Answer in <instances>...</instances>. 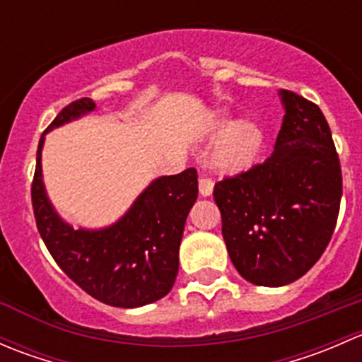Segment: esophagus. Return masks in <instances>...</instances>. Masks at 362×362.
Wrapping results in <instances>:
<instances>
[{
	"instance_id": "esophagus-1",
	"label": "esophagus",
	"mask_w": 362,
	"mask_h": 362,
	"mask_svg": "<svg viewBox=\"0 0 362 362\" xmlns=\"http://www.w3.org/2000/svg\"><path fill=\"white\" fill-rule=\"evenodd\" d=\"M211 192H214V180L206 177H199V194L206 198V196H211Z\"/></svg>"
}]
</instances>
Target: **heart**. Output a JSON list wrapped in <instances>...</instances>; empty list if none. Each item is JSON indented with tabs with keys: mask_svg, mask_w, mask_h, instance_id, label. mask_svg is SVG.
<instances>
[{
	"mask_svg": "<svg viewBox=\"0 0 362 362\" xmlns=\"http://www.w3.org/2000/svg\"><path fill=\"white\" fill-rule=\"evenodd\" d=\"M214 148V164L224 173H240L252 166L262 148V131L257 122L242 119L233 122L228 112H215L208 124V134L220 136Z\"/></svg>",
	"mask_w": 362,
	"mask_h": 362,
	"instance_id": "obj_1",
	"label": "heart"
}]
</instances>
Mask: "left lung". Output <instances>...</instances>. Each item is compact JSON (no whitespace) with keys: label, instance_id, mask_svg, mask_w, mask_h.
Here are the masks:
<instances>
[{"label":"left lung","instance_id":"8db88e82","mask_svg":"<svg viewBox=\"0 0 362 362\" xmlns=\"http://www.w3.org/2000/svg\"><path fill=\"white\" fill-rule=\"evenodd\" d=\"M284 115L273 154L214 189L222 236L240 275L254 286L301 279L326 250L341 199V168L326 117L280 90Z\"/></svg>","mask_w":362,"mask_h":362}]
</instances>
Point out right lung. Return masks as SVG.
<instances>
[{"label":"right lung","instance_id":"obj_1","mask_svg":"<svg viewBox=\"0 0 362 362\" xmlns=\"http://www.w3.org/2000/svg\"><path fill=\"white\" fill-rule=\"evenodd\" d=\"M96 108L82 98L59 112L42 134L31 198L40 236L59 268L87 294L119 308H136L164 298L178 273L185 218L198 198L194 168L159 177L117 222L101 229H75L61 218L42 177L45 134Z\"/></svg>","mask_w":362,"mask_h":362}]
</instances>
